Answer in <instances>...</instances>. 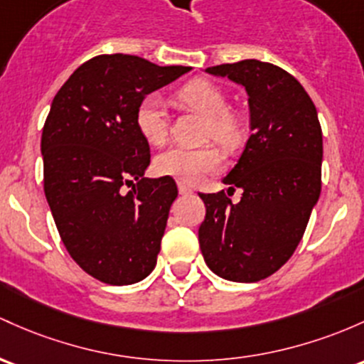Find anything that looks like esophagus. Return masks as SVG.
Listing matches in <instances>:
<instances>
[{
  "mask_svg": "<svg viewBox=\"0 0 364 364\" xmlns=\"http://www.w3.org/2000/svg\"><path fill=\"white\" fill-rule=\"evenodd\" d=\"M178 191H179V193H181V195H190L193 190H191L190 186L186 185V183L179 181V183H178Z\"/></svg>",
  "mask_w": 364,
  "mask_h": 364,
  "instance_id": "esophagus-1",
  "label": "esophagus"
}]
</instances>
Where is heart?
<instances>
[{"label": "heart", "mask_w": 364, "mask_h": 364, "mask_svg": "<svg viewBox=\"0 0 364 364\" xmlns=\"http://www.w3.org/2000/svg\"><path fill=\"white\" fill-rule=\"evenodd\" d=\"M178 102L207 117V134L223 145H235L242 136L237 115L228 110V98L219 86L207 79H193L176 93ZM134 124L138 133L150 145H162L169 134V114L159 95H146L138 103ZM223 166L219 151L213 146L186 149L173 146L155 159V171L185 183H198L205 176L218 173Z\"/></svg>", "instance_id": "1"}]
</instances>
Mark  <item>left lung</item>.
<instances>
[{"label": "left lung", "mask_w": 364, "mask_h": 364, "mask_svg": "<svg viewBox=\"0 0 364 364\" xmlns=\"http://www.w3.org/2000/svg\"><path fill=\"white\" fill-rule=\"evenodd\" d=\"M249 95L250 138L223 178L240 188L200 193L205 219L198 242L205 264L230 282L267 278L292 257L321 193L323 134L313 100L289 72L261 60L207 67Z\"/></svg>", "instance_id": "left-lung-1"}]
</instances>
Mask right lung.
Masks as SVG:
<instances>
[{
	"instance_id": "obj_1",
	"label": "right lung",
	"mask_w": 364,
	"mask_h": 364,
	"mask_svg": "<svg viewBox=\"0 0 364 364\" xmlns=\"http://www.w3.org/2000/svg\"><path fill=\"white\" fill-rule=\"evenodd\" d=\"M134 55L87 60L60 87L43 127L45 195L67 252L87 274L131 285L154 271L178 186L143 178L149 141L138 103L190 72ZM137 181L127 194L122 186Z\"/></svg>"
}]
</instances>
